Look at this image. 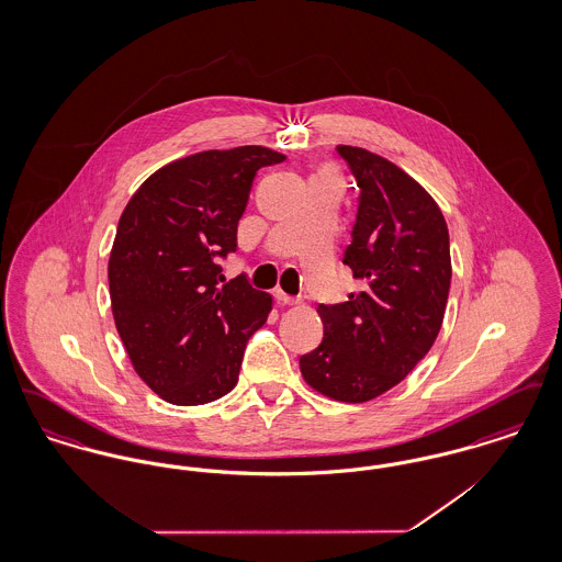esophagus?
Listing matches in <instances>:
<instances>
[{
	"instance_id": "obj_1",
	"label": "esophagus",
	"mask_w": 562,
	"mask_h": 562,
	"mask_svg": "<svg viewBox=\"0 0 562 562\" xmlns=\"http://www.w3.org/2000/svg\"><path fill=\"white\" fill-rule=\"evenodd\" d=\"M276 299H278L282 305H296V303H301L299 296H291V294H286L284 291H276Z\"/></svg>"
}]
</instances>
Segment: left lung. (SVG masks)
<instances>
[{
    "label": "left lung",
    "instance_id": "obj_1",
    "mask_svg": "<svg viewBox=\"0 0 562 562\" xmlns=\"http://www.w3.org/2000/svg\"><path fill=\"white\" fill-rule=\"evenodd\" d=\"M360 189L344 263L364 289L318 305L324 337L299 358L324 396L367 402L398 385L434 346L451 289L447 221L426 189L396 164L337 145Z\"/></svg>",
    "mask_w": 562,
    "mask_h": 562
}]
</instances>
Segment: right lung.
<instances>
[{
    "mask_svg": "<svg viewBox=\"0 0 562 562\" xmlns=\"http://www.w3.org/2000/svg\"><path fill=\"white\" fill-rule=\"evenodd\" d=\"M286 158L259 145L170 161L117 223L109 257L115 328L138 376L170 404L229 394L271 296L218 266L238 248V221L257 170Z\"/></svg>",
    "mask_w": 562,
    "mask_h": 562,
    "instance_id": "right-lung-1",
    "label": "right lung"
}]
</instances>
